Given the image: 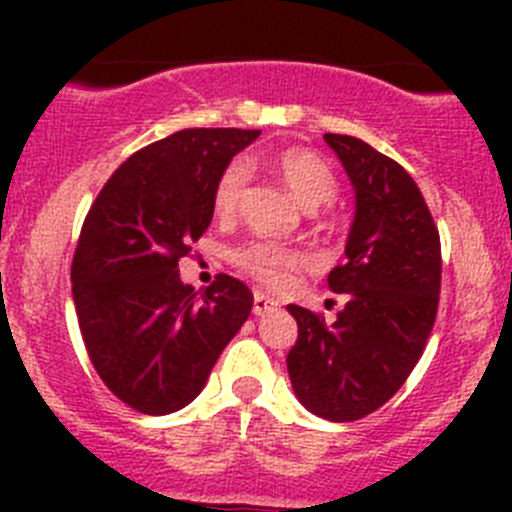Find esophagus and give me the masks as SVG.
I'll return each instance as SVG.
<instances>
[{"mask_svg":"<svg viewBox=\"0 0 512 512\" xmlns=\"http://www.w3.org/2000/svg\"><path fill=\"white\" fill-rule=\"evenodd\" d=\"M275 309H277V299H272L270 294H265V292H260V289H257L255 304H252V312H255L257 317H262V314H270V312H275Z\"/></svg>","mask_w":512,"mask_h":512,"instance_id":"obj_1","label":"esophagus"}]
</instances>
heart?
<instances>
[{
	"mask_svg": "<svg viewBox=\"0 0 512 512\" xmlns=\"http://www.w3.org/2000/svg\"><path fill=\"white\" fill-rule=\"evenodd\" d=\"M270 168L287 185L297 203L307 210H317L332 203L339 190V180L332 165L309 148H282L275 156H270ZM247 180H250V168L245 160H232L225 165L213 188V210L218 218H232L237 213ZM230 260L262 285H280L287 272L302 262V255L294 247L255 237V240L237 245L230 252Z\"/></svg>",
	"mask_w": 512,
	"mask_h": 512,
	"instance_id": "1",
	"label": "heart"
}]
</instances>
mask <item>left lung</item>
Returning a JSON list of instances; mask_svg holds the SVG:
<instances>
[{"mask_svg": "<svg viewBox=\"0 0 512 512\" xmlns=\"http://www.w3.org/2000/svg\"><path fill=\"white\" fill-rule=\"evenodd\" d=\"M356 193L347 262L329 289L337 322L289 304L297 342L287 371L297 399L327 421H356L404 386L426 349L441 294V237L421 190L396 160L354 136L324 133Z\"/></svg>", "mask_w": 512, "mask_h": 512, "instance_id": "left-lung-1", "label": "left lung"}]
</instances>
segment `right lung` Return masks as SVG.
Masks as SVG:
<instances>
[{"instance_id":"right-lung-1","label":"right lung","mask_w":512,"mask_h":512,"mask_svg":"<svg viewBox=\"0 0 512 512\" xmlns=\"http://www.w3.org/2000/svg\"><path fill=\"white\" fill-rule=\"evenodd\" d=\"M260 131L185 128L133 153L81 227L71 292L91 364L113 396L148 416L203 391L252 309L245 282L218 275L195 292L178 262L213 220V188Z\"/></svg>"}]
</instances>
